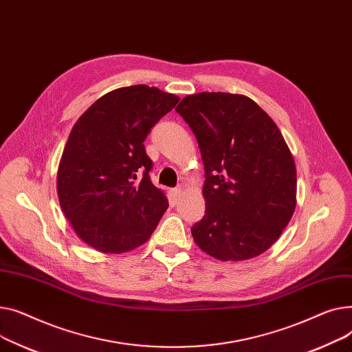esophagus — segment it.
Here are the masks:
<instances>
[{
    "instance_id": "1",
    "label": "esophagus",
    "mask_w": 352,
    "mask_h": 352,
    "mask_svg": "<svg viewBox=\"0 0 352 352\" xmlns=\"http://www.w3.org/2000/svg\"><path fill=\"white\" fill-rule=\"evenodd\" d=\"M182 193H183V189L182 188H177V189H175L173 190V196L177 199V197H180L182 196Z\"/></svg>"
}]
</instances>
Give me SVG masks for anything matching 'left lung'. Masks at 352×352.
Segmentation results:
<instances>
[{
  "instance_id": "left-lung-1",
  "label": "left lung",
  "mask_w": 352,
  "mask_h": 352,
  "mask_svg": "<svg viewBox=\"0 0 352 352\" xmlns=\"http://www.w3.org/2000/svg\"><path fill=\"white\" fill-rule=\"evenodd\" d=\"M176 111L197 139L206 172V214L192 227L195 243L221 261L260 256L297 204L296 162L276 122L239 94L188 95Z\"/></svg>"
}]
</instances>
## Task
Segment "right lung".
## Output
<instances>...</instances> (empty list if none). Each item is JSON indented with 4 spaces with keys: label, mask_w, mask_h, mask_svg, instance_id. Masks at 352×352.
I'll use <instances>...</instances> for the list:
<instances>
[{
    "label": "right lung",
    "mask_w": 352,
    "mask_h": 352,
    "mask_svg": "<svg viewBox=\"0 0 352 352\" xmlns=\"http://www.w3.org/2000/svg\"><path fill=\"white\" fill-rule=\"evenodd\" d=\"M179 99L156 87L118 88L74 125L59 160L56 192L75 234L96 252L120 254L146 243L169 208L166 193L151 182L152 160L143 140Z\"/></svg>",
    "instance_id": "right-lung-1"
}]
</instances>
